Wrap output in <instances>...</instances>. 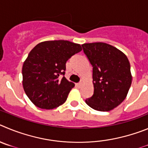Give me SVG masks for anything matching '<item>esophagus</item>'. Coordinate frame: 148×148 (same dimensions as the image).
Instances as JSON below:
<instances>
[{
	"mask_svg": "<svg viewBox=\"0 0 148 148\" xmlns=\"http://www.w3.org/2000/svg\"><path fill=\"white\" fill-rule=\"evenodd\" d=\"M82 85H83V83H82V82H79V83H77V87H79V88H81V87H82Z\"/></svg>",
	"mask_w": 148,
	"mask_h": 148,
	"instance_id": "34e87169",
	"label": "esophagus"
}]
</instances>
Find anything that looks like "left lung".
I'll return each mask as SVG.
<instances>
[{
	"instance_id": "1",
	"label": "left lung",
	"mask_w": 148,
	"mask_h": 148,
	"mask_svg": "<svg viewBox=\"0 0 148 148\" xmlns=\"http://www.w3.org/2000/svg\"><path fill=\"white\" fill-rule=\"evenodd\" d=\"M82 46L93 67L94 94L86 99V104L99 111L113 110L125 99L132 82L127 56L106 42Z\"/></svg>"
}]
</instances>
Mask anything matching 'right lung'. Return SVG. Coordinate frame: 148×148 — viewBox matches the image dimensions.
<instances>
[{
  "label": "right lung",
  "instance_id": "right-lung-1",
  "mask_svg": "<svg viewBox=\"0 0 148 148\" xmlns=\"http://www.w3.org/2000/svg\"><path fill=\"white\" fill-rule=\"evenodd\" d=\"M82 50L78 43L68 40L43 41L29 52L22 68L23 87L34 106L42 109H54L67 99L74 83L64 75L66 63Z\"/></svg>",
  "mask_w": 148,
  "mask_h": 148
}]
</instances>
